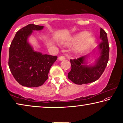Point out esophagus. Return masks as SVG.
I'll return each mask as SVG.
<instances>
[{"instance_id": "34e87169", "label": "esophagus", "mask_w": 123, "mask_h": 123, "mask_svg": "<svg viewBox=\"0 0 123 123\" xmlns=\"http://www.w3.org/2000/svg\"><path fill=\"white\" fill-rule=\"evenodd\" d=\"M66 60V58L64 56H60L58 57V60H60V61H64V60Z\"/></svg>"}]
</instances>
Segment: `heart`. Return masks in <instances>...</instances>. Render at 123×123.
<instances>
[{
	"mask_svg": "<svg viewBox=\"0 0 123 123\" xmlns=\"http://www.w3.org/2000/svg\"><path fill=\"white\" fill-rule=\"evenodd\" d=\"M95 38L90 35L87 31H82L68 38L64 44L66 46H75L73 52L75 54H80L90 48L95 43Z\"/></svg>",
	"mask_w": 123,
	"mask_h": 123,
	"instance_id": "1",
	"label": "heart"
}]
</instances>
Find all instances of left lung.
Masks as SVG:
<instances>
[{"label": "left lung", "instance_id": "obj_1", "mask_svg": "<svg viewBox=\"0 0 123 123\" xmlns=\"http://www.w3.org/2000/svg\"><path fill=\"white\" fill-rule=\"evenodd\" d=\"M100 38L101 42L92 53L77 59L70 60L71 70L67 77L75 84L82 85L94 82L99 79L104 71L109 61V46L106 33L102 28H100ZM90 56L92 59L96 58L93 63H89Z\"/></svg>", "mask_w": 123, "mask_h": 123}]
</instances>
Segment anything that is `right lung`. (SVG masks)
Returning <instances> with one entry per match:
<instances>
[{
  "label": "right lung",
  "mask_w": 123,
  "mask_h": 123,
  "mask_svg": "<svg viewBox=\"0 0 123 123\" xmlns=\"http://www.w3.org/2000/svg\"><path fill=\"white\" fill-rule=\"evenodd\" d=\"M43 28L29 24L17 32L10 44L8 62L10 72L23 86L36 87L43 84L51 67L57 58L35 51L28 42L33 31H41Z\"/></svg>",
  "instance_id": "right-lung-1"
}]
</instances>
